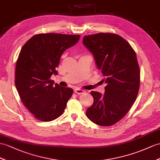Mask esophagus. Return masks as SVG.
I'll return each mask as SVG.
<instances>
[{"mask_svg": "<svg viewBox=\"0 0 160 160\" xmlns=\"http://www.w3.org/2000/svg\"><path fill=\"white\" fill-rule=\"evenodd\" d=\"M75 92L77 93V94H82V93H85V91L83 90V89H75Z\"/></svg>", "mask_w": 160, "mask_h": 160, "instance_id": "obj_1", "label": "esophagus"}]
</instances>
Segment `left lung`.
<instances>
[{"instance_id": "8db88e82", "label": "left lung", "mask_w": 160, "mask_h": 160, "mask_svg": "<svg viewBox=\"0 0 160 160\" xmlns=\"http://www.w3.org/2000/svg\"><path fill=\"white\" fill-rule=\"evenodd\" d=\"M83 43L92 54L107 84L105 92H91L93 103L88 118L101 126L118 122L130 111L140 87V68L136 53L119 35L100 32L85 36Z\"/></svg>"}]
</instances>
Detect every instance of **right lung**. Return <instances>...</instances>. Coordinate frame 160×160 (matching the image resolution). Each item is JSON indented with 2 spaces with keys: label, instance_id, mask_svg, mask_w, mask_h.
<instances>
[{
  "label": "right lung",
  "instance_id": "add662e5",
  "mask_svg": "<svg viewBox=\"0 0 160 160\" xmlns=\"http://www.w3.org/2000/svg\"><path fill=\"white\" fill-rule=\"evenodd\" d=\"M80 35L38 34L22 47L15 67V84L24 106L34 118L50 122L63 113L73 90L53 86L62 54L79 41Z\"/></svg>",
  "mask_w": 160,
  "mask_h": 160
}]
</instances>
